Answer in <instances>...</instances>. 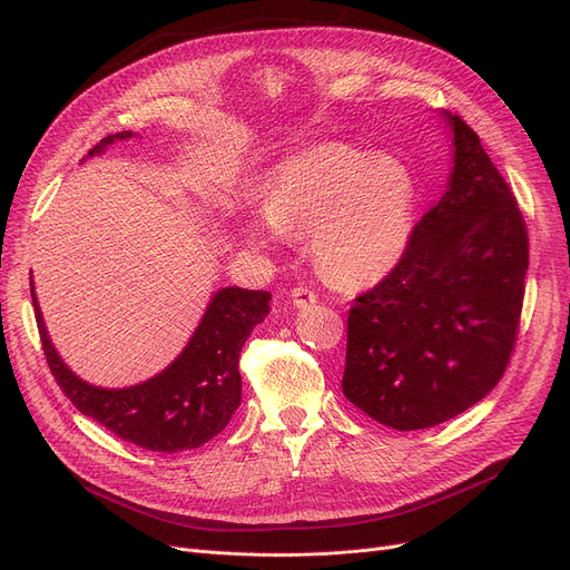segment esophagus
Here are the masks:
<instances>
[{"mask_svg":"<svg viewBox=\"0 0 570 570\" xmlns=\"http://www.w3.org/2000/svg\"><path fill=\"white\" fill-rule=\"evenodd\" d=\"M291 301H293V307L303 309V307L314 305V303L318 301V295H316L312 288H307V286H295V288L291 291Z\"/></svg>","mask_w":570,"mask_h":570,"instance_id":"esophagus-1","label":"esophagus"}]
</instances>
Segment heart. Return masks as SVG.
Instances as JSON below:
<instances>
[{
    "mask_svg": "<svg viewBox=\"0 0 570 570\" xmlns=\"http://www.w3.org/2000/svg\"><path fill=\"white\" fill-rule=\"evenodd\" d=\"M413 173L393 157L323 142L279 164L265 207L245 222L254 245L312 233L321 273L346 288L383 279L409 249Z\"/></svg>",
    "mask_w": 570,
    "mask_h": 570,
    "instance_id": "obj_1",
    "label": "heart"
}]
</instances>
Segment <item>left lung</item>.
I'll return each mask as SVG.
<instances>
[{"label":"left lung","instance_id":"1","mask_svg":"<svg viewBox=\"0 0 570 570\" xmlns=\"http://www.w3.org/2000/svg\"><path fill=\"white\" fill-rule=\"evenodd\" d=\"M441 200L402 261L348 312L342 391L400 432L451 421L481 402L515 346L529 235L518 200L462 117Z\"/></svg>","mask_w":570,"mask_h":570}]
</instances>
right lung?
I'll return each instance as SVG.
<instances>
[{
  "label": "right lung",
  "instance_id": "add662e5",
  "mask_svg": "<svg viewBox=\"0 0 570 570\" xmlns=\"http://www.w3.org/2000/svg\"><path fill=\"white\" fill-rule=\"evenodd\" d=\"M131 136V131L106 136L89 149V157ZM32 303L48 367L73 406L145 451L177 453L217 436L239 406V351L254 325L267 316L269 293L237 286L217 291L189 344L161 374L115 391L89 385L65 365L46 333L35 286Z\"/></svg>",
  "mask_w": 570,
  "mask_h": 570
}]
</instances>
